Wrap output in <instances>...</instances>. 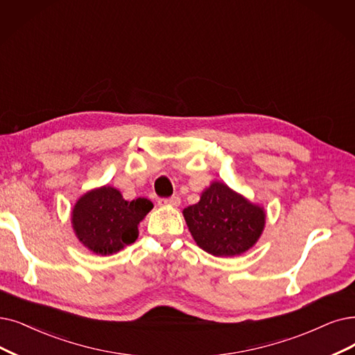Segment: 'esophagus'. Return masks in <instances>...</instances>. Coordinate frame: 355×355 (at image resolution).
<instances>
[{"label": "esophagus", "instance_id": "34e87169", "mask_svg": "<svg viewBox=\"0 0 355 355\" xmlns=\"http://www.w3.org/2000/svg\"><path fill=\"white\" fill-rule=\"evenodd\" d=\"M159 204L164 205V207H179L180 205V198L178 195H173L170 198H166V200H160Z\"/></svg>", "mask_w": 355, "mask_h": 355}]
</instances>
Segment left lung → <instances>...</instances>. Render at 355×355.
<instances>
[{"label":"left lung","instance_id":"obj_1","mask_svg":"<svg viewBox=\"0 0 355 355\" xmlns=\"http://www.w3.org/2000/svg\"><path fill=\"white\" fill-rule=\"evenodd\" d=\"M183 217L196 245L218 258L239 257L252 249L266 223L262 205L220 180L211 182L200 202L183 209Z\"/></svg>","mask_w":355,"mask_h":355}]
</instances>
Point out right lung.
<instances>
[{
	"label": "right lung",
	"mask_w": 355,
	"mask_h": 355,
	"mask_svg": "<svg viewBox=\"0 0 355 355\" xmlns=\"http://www.w3.org/2000/svg\"><path fill=\"white\" fill-rule=\"evenodd\" d=\"M153 207L147 198L126 201L121 191L105 185L78 198L71 211V225L84 248L109 257L135 242L138 224Z\"/></svg>",
	"instance_id": "add662e5"
}]
</instances>
